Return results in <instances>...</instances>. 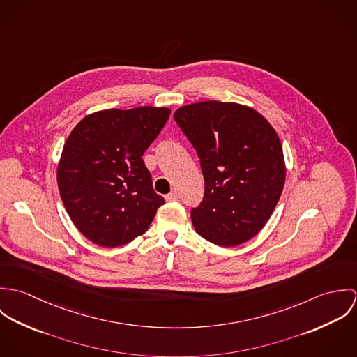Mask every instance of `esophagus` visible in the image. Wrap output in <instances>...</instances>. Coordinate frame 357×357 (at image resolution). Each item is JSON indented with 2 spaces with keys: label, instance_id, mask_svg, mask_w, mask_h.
I'll list each match as a JSON object with an SVG mask.
<instances>
[{
  "label": "esophagus",
  "instance_id": "1",
  "mask_svg": "<svg viewBox=\"0 0 357 357\" xmlns=\"http://www.w3.org/2000/svg\"><path fill=\"white\" fill-rule=\"evenodd\" d=\"M178 194L176 192V191H173V192H170V194H167L166 197H165V199L167 201V202H176V201H178Z\"/></svg>",
  "mask_w": 357,
  "mask_h": 357
}]
</instances>
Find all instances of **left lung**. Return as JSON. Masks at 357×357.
<instances>
[{"instance_id": "obj_1", "label": "left lung", "mask_w": 357, "mask_h": 357, "mask_svg": "<svg viewBox=\"0 0 357 357\" xmlns=\"http://www.w3.org/2000/svg\"><path fill=\"white\" fill-rule=\"evenodd\" d=\"M174 121L199 156L204 195L191 210L206 241L232 248L255 236L283 191L286 167L275 129L255 109L236 102H195Z\"/></svg>"}]
</instances>
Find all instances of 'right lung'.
Listing matches in <instances>:
<instances>
[{
  "instance_id": "add662e5",
  "label": "right lung",
  "mask_w": 357,
  "mask_h": 357,
  "mask_svg": "<svg viewBox=\"0 0 357 357\" xmlns=\"http://www.w3.org/2000/svg\"><path fill=\"white\" fill-rule=\"evenodd\" d=\"M169 115L163 107L104 109L70 133L57 166L59 192L74 225L93 243L132 242L165 204L142 156Z\"/></svg>"
}]
</instances>
